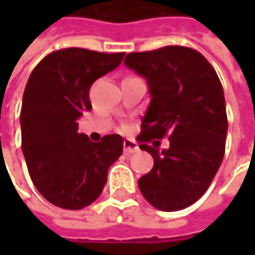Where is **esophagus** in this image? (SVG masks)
Returning a JSON list of instances; mask_svg holds the SVG:
<instances>
[{"mask_svg": "<svg viewBox=\"0 0 255 255\" xmlns=\"http://www.w3.org/2000/svg\"><path fill=\"white\" fill-rule=\"evenodd\" d=\"M123 146H124V153L126 154H133V153H136L139 150L138 143L135 140H132V139H126Z\"/></svg>", "mask_w": 255, "mask_h": 255, "instance_id": "1", "label": "esophagus"}]
</instances>
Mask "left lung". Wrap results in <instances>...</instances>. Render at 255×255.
Wrapping results in <instances>:
<instances>
[{"mask_svg":"<svg viewBox=\"0 0 255 255\" xmlns=\"http://www.w3.org/2000/svg\"><path fill=\"white\" fill-rule=\"evenodd\" d=\"M124 64L143 76L150 104L138 136L153 155V169L138 180L146 201L164 212L197 202L219 171L228 129L223 86L202 54L184 46L128 53ZM170 136L160 150L151 138Z\"/></svg>","mask_w":255,"mask_h":255,"instance_id":"1","label":"left lung"}]
</instances>
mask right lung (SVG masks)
<instances>
[{"label": "right lung", "mask_w": 255, "mask_h": 255, "mask_svg": "<svg viewBox=\"0 0 255 255\" xmlns=\"http://www.w3.org/2000/svg\"><path fill=\"white\" fill-rule=\"evenodd\" d=\"M124 54L68 47L47 54L31 72L20 113L21 150L36 190L58 208L91 205L122 155L120 135L91 142L78 132V119L93 108L91 84L116 69Z\"/></svg>", "instance_id": "add662e5"}]
</instances>
